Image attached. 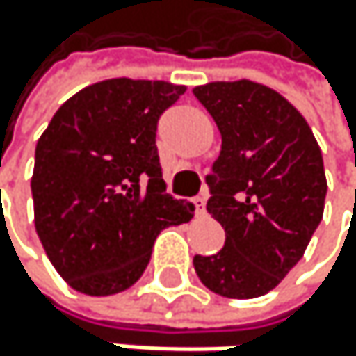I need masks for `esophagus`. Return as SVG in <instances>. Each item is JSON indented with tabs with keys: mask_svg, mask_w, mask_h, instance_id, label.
Here are the masks:
<instances>
[{
	"mask_svg": "<svg viewBox=\"0 0 356 356\" xmlns=\"http://www.w3.org/2000/svg\"><path fill=\"white\" fill-rule=\"evenodd\" d=\"M192 202H194V211H196V216H204V196H196Z\"/></svg>",
	"mask_w": 356,
	"mask_h": 356,
	"instance_id": "34e87169",
	"label": "esophagus"
}]
</instances>
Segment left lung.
<instances>
[{"instance_id":"left-lung-1","label":"left lung","mask_w":356,"mask_h":356,"mask_svg":"<svg viewBox=\"0 0 356 356\" xmlns=\"http://www.w3.org/2000/svg\"><path fill=\"white\" fill-rule=\"evenodd\" d=\"M194 95L222 134L207 211L226 232L218 254L194 256L196 275L222 297L267 295L301 261L323 220L321 147L303 115L271 87L216 81Z\"/></svg>"}]
</instances>
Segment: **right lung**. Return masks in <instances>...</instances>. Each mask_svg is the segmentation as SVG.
<instances>
[{"label":"right lung","instance_id":"obj_1","mask_svg":"<svg viewBox=\"0 0 356 356\" xmlns=\"http://www.w3.org/2000/svg\"><path fill=\"white\" fill-rule=\"evenodd\" d=\"M184 91L166 81H100L65 100L40 136L35 232L74 291L130 289L160 230L192 220L194 204L166 194L156 147L158 119Z\"/></svg>","mask_w":356,"mask_h":356}]
</instances>
